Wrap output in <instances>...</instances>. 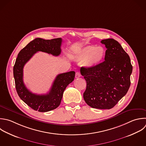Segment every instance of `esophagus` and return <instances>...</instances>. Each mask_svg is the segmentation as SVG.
Listing matches in <instances>:
<instances>
[{
    "label": "esophagus",
    "mask_w": 146,
    "mask_h": 146,
    "mask_svg": "<svg viewBox=\"0 0 146 146\" xmlns=\"http://www.w3.org/2000/svg\"><path fill=\"white\" fill-rule=\"evenodd\" d=\"M80 76H81V75H80V74L79 72H76V74H75V78H79Z\"/></svg>",
    "instance_id": "34e87169"
}]
</instances>
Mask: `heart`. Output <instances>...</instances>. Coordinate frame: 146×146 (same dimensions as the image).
Masks as SVG:
<instances>
[{
	"mask_svg": "<svg viewBox=\"0 0 146 146\" xmlns=\"http://www.w3.org/2000/svg\"><path fill=\"white\" fill-rule=\"evenodd\" d=\"M106 56V50L102 46H87L78 51L72 58L76 62H82V64L87 68H92L100 64Z\"/></svg>",
	"mask_w": 146,
	"mask_h": 146,
	"instance_id": "b5f03b06",
	"label": "heart"
}]
</instances>
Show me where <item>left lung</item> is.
<instances>
[{
    "instance_id": "1",
    "label": "left lung",
    "mask_w": 146,
    "mask_h": 146,
    "mask_svg": "<svg viewBox=\"0 0 146 146\" xmlns=\"http://www.w3.org/2000/svg\"><path fill=\"white\" fill-rule=\"evenodd\" d=\"M101 43L107 48L105 60L94 67L80 69L87 82L83 98L92 108L111 109L127 94L132 66L129 56L118 42L107 39Z\"/></svg>"
}]
</instances>
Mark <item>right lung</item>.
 Instances as JSON below:
<instances>
[{"label": "right lung", "mask_w": 146, "mask_h": 146, "mask_svg": "<svg viewBox=\"0 0 146 146\" xmlns=\"http://www.w3.org/2000/svg\"><path fill=\"white\" fill-rule=\"evenodd\" d=\"M62 38L45 40L36 38L18 54L14 66L15 87L20 98L29 107L39 112H47L56 108L60 104L64 91L75 78V72L70 71L57 75L47 94L37 95L30 91L23 82V67L37 52L42 51L59 56L61 53Z\"/></svg>", "instance_id": "obj_1"}]
</instances>
